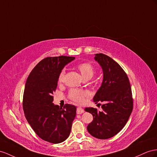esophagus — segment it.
Instances as JSON below:
<instances>
[{
    "label": "esophagus",
    "mask_w": 157,
    "mask_h": 157,
    "mask_svg": "<svg viewBox=\"0 0 157 157\" xmlns=\"http://www.w3.org/2000/svg\"><path fill=\"white\" fill-rule=\"evenodd\" d=\"M83 112H84L83 109H82L81 107H78L77 109H76V113H77V114H82L83 113Z\"/></svg>",
    "instance_id": "1"
}]
</instances>
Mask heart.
<instances>
[{
	"mask_svg": "<svg viewBox=\"0 0 157 157\" xmlns=\"http://www.w3.org/2000/svg\"><path fill=\"white\" fill-rule=\"evenodd\" d=\"M77 69L80 71L84 79H91L93 77L95 73V68L92 64L88 62L80 63L77 66ZM64 75H65V70H62L58 75V83H62L63 81ZM88 95L87 91L79 89H71L68 93V97L69 98L77 103H82L84 98Z\"/></svg>",
	"mask_w": 157,
	"mask_h": 157,
	"instance_id": "obj_1",
	"label": "heart"
}]
</instances>
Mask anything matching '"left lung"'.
<instances>
[{
    "instance_id": "1",
    "label": "left lung",
    "mask_w": 157,
    "mask_h": 157,
    "mask_svg": "<svg viewBox=\"0 0 157 157\" xmlns=\"http://www.w3.org/2000/svg\"><path fill=\"white\" fill-rule=\"evenodd\" d=\"M95 59L102 67L103 80L94 101L104 104L101 111L86 108L94 117L87 128L94 137L107 139L117 135L126 124L133 108V99L129 79L119 64L101 53L96 54Z\"/></svg>"
}]
</instances>
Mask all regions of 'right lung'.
Listing matches in <instances>:
<instances>
[{"instance_id": "1", "label": "right lung", "mask_w": 157, "mask_h": 157, "mask_svg": "<svg viewBox=\"0 0 157 157\" xmlns=\"http://www.w3.org/2000/svg\"><path fill=\"white\" fill-rule=\"evenodd\" d=\"M74 57L61 56L41 60L27 78L22 107L26 119L40 138L51 143L64 141L69 136L76 107L55 105L53 94L60 71Z\"/></svg>"}]
</instances>
